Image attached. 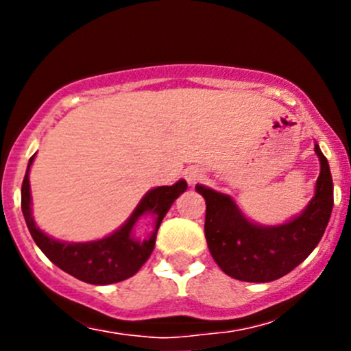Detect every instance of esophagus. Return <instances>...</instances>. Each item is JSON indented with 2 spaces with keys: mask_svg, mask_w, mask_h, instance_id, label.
I'll return each mask as SVG.
<instances>
[{
  "mask_svg": "<svg viewBox=\"0 0 351 351\" xmlns=\"http://www.w3.org/2000/svg\"><path fill=\"white\" fill-rule=\"evenodd\" d=\"M185 178H186V182L190 183V185H195V183L204 182V180H205V173L202 171L200 168H197V166H193V168L186 169Z\"/></svg>",
  "mask_w": 351,
  "mask_h": 351,
  "instance_id": "esophagus-1",
  "label": "esophagus"
}]
</instances>
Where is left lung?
Wrapping results in <instances>:
<instances>
[{
    "label": "left lung",
    "instance_id": "left-lung-1",
    "mask_svg": "<svg viewBox=\"0 0 351 351\" xmlns=\"http://www.w3.org/2000/svg\"><path fill=\"white\" fill-rule=\"evenodd\" d=\"M319 156L316 195L299 217L263 228L247 221L231 197L197 185L205 198V239L215 263L229 277L243 282H271L299 267L321 241L332 210V178L328 159Z\"/></svg>",
    "mask_w": 351,
    "mask_h": 351
}]
</instances>
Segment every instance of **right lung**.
Returning <instances> with one entry per match:
<instances>
[{
    "mask_svg": "<svg viewBox=\"0 0 351 351\" xmlns=\"http://www.w3.org/2000/svg\"><path fill=\"white\" fill-rule=\"evenodd\" d=\"M35 154L28 161L27 173L22 183V212L27 228L30 231L35 244L42 250V253L54 265H58L66 274L73 275L77 280L93 285L117 284L125 278L132 277L139 271L151 256L156 243V232L166 212L169 210L173 202L186 190L185 180H180L171 186H158L146 193L141 200L129 221L110 234L108 238L91 243H62L49 238L35 226L30 210V183H28V171L34 162ZM149 213L156 219L155 232L149 240L137 242L133 239V224L141 215Z\"/></svg>",
    "mask_w": 351,
    "mask_h": 351,
    "instance_id": "obj_1",
    "label": "right lung"
}]
</instances>
